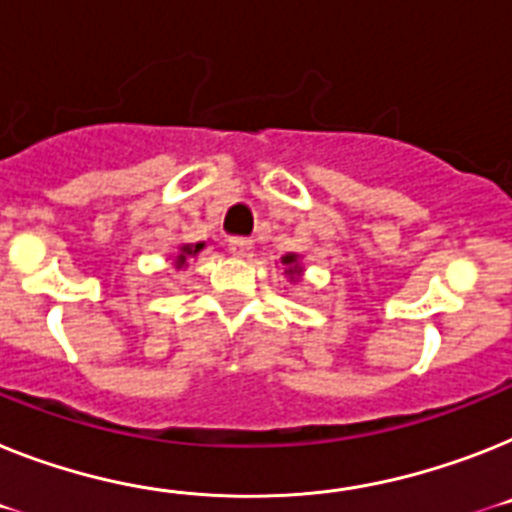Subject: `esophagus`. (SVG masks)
Returning a JSON list of instances; mask_svg holds the SVG:
<instances>
[{
  "label": "esophagus",
  "mask_w": 512,
  "mask_h": 512,
  "mask_svg": "<svg viewBox=\"0 0 512 512\" xmlns=\"http://www.w3.org/2000/svg\"><path fill=\"white\" fill-rule=\"evenodd\" d=\"M249 249H252V242L247 236H231L229 239V252L236 257H247Z\"/></svg>",
  "instance_id": "1"
}]
</instances>
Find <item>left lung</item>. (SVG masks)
Here are the masks:
<instances>
[{"label": "left lung", "instance_id": "obj_1", "mask_svg": "<svg viewBox=\"0 0 512 512\" xmlns=\"http://www.w3.org/2000/svg\"><path fill=\"white\" fill-rule=\"evenodd\" d=\"M281 263L286 265V268H289V270H286V273H289L291 278H294L296 273H299V265H296V255H286V257H283V260H281Z\"/></svg>", "mask_w": 512, "mask_h": 512}]
</instances>
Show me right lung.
I'll list each match as a JSON object with an SVG mask.
<instances>
[{"label": "right lung", "mask_w": 512, "mask_h": 512, "mask_svg": "<svg viewBox=\"0 0 512 512\" xmlns=\"http://www.w3.org/2000/svg\"><path fill=\"white\" fill-rule=\"evenodd\" d=\"M200 249H203V244H195V247H190V244H184V247H182V255L176 257V268H182V265L187 263V257L197 255Z\"/></svg>", "instance_id": "obj_1"}]
</instances>
